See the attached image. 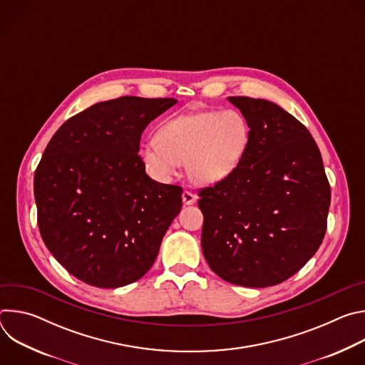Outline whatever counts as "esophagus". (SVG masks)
<instances>
[{
	"mask_svg": "<svg viewBox=\"0 0 365 365\" xmlns=\"http://www.w3.org/2000/svg\"><path fill=\"white\" fill-rule=\"evenodd\" d=\"M182 200L185 205H193L197 200V196L189 190H185L182 195Z\"/></svg>",
	"mask_w": 365,
	"mask_h": 365,
	"instance_id": "34e87169",
	"label": "esophagus"
}]
</instances>
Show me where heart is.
<instances>
[{
	"instance_id": "heart-1",
	"label": "heart",
	"mask_w": 365,
	"mask_h": 365,
	"mask_svg": "<svg viewBox=\"0 0 365 365\" xmlns=\"http://www.w3.org/2000/svg\"><path fill=\"white\" fill-rule=\"evenodd\" d=\"M248 141L250 128L238 111L190 113L165 123L155 141L141 145L140 158L158 180H169L187 162L195 183L214 185L235 172Z\"/></svg>"
}]
</instances>
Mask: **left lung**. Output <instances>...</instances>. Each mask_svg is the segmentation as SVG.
<instances>
[{
	"label": "left lung",
	"instance_id": "1",
	"mask_svg": "<svg viewBox=\"0 0 365 365\" xmlns=\"http://www.w3.org/2000/svg\"><path fill=\"white\" fill-rule=\"evenodd\" d=\"M250 127L240 166L199 190L202 251L211 270L244 287L297 273L327 232L331 187L307 128L266 99L230 96Z\"/></svg>",
	"mask_w": 365,
	"mask_h": 365
}]
</instances>
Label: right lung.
<instances>
[{
    "label": "right lung",
    "instance_id": "right-lung-1",
    "mask_svg": "<svg viewBox=\"0 0 365 365\" xmlns=\"http://www.w3.org/2000/svg\"><path fill=\"white\" fill-rule=\"evenodd\" d=\"M173 98L121 96L69 118L34 172L40 235L86 284L115 289L141 279L182 207V187L150 179L138 155L145 127Z\"/></svg>",
    "mask_w": 365,
    "mask_h": 365
}]
</instances>
